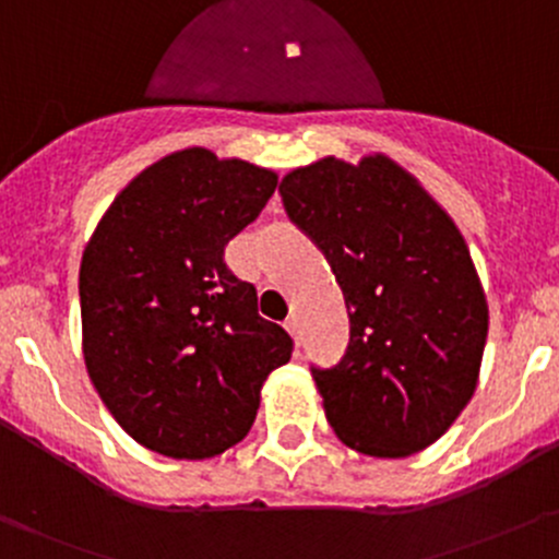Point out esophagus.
Returning a JSON list of instances; mask_svg holds the SVG:
<instances>
[{
    "label": "esophagus",
    "mask_w": 559,
    "mask_h": 559,
    "mask_svg": "<svg viewBox=\"0 0 559 559\" xmlns=\"http://www.w3.org/2000/svg\"><path fill=\"white\" fill-rule=\"evenodd\" d=\"M284 326L289 330V335L295 337V341H300V330H297V316H289V319L284 321Z\"/></svg>",
    "instance_id": "1"
}]
</instances>
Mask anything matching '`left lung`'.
<instances>
[{
  "label": "left lung",
  "mask_w": 559,
  "mask_h": 559,
  "mask_svg": "<svg viewBox=\"0 0 559 559\" xmlns=\"http://www.w3.org/2000/svg\"><path fill=\"white\" fill-rule=\"evenodd\" d=\"M278 191L346 300V352L311 365L326 421L362 454L421 452L473 397L487 343V300L460 229L386 156L357 167L326 156Z\"/></svg>",
  "instance_id": "1"
}]
</instances>
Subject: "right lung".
Returning <instances> with one entry per match:
<instances>
[{"label":"right lung","instance_id":"obj_1","mask_svg":"<svg viewBox=\"0 0 559 559\" xmlns=\"http://www.w3.org/2000/svg\"><path fill=\"white\" fill-rule=\"evenodd\" d=\"M275 173L186 148L143 170L81 262L83 357L118 425L151 452L205 460L243 441L259 389L295 341L262 319L224 248L262 213Z\"/></svg>","mask_w":559,"mask_h":559}]
</instances>
